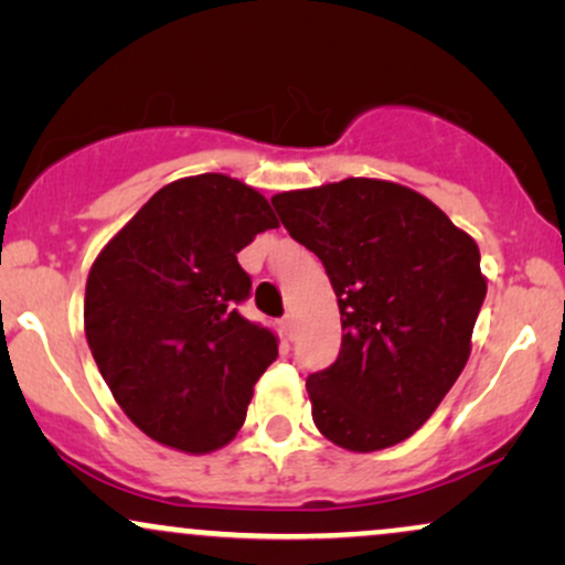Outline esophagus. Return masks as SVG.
Returning a JSON list of instances; mask_svg holds the SVG:
<instances>
[{
  "mask_svg": "<svg viewBox=\"0 0 565 565\" xmlns=\"http://www.w3.org/2000/svg\"><path fill=\"white\" fill-rule=\"evenodd\" d=\"M281 332H284V337H287V340L295 337V319H291V316H284V319H281Z\"/></svg>",
  "mask_w": 565,
  "mask_h": 565,
  "instance_id": "obj_1",
  "label": "esophagus"
}]
</instances>
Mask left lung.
I'll return each mask as SVG.
<instances>
[{
  "label": "left lung",
  "instance_id": "1",
  "mask_svg": "<svg viewBox=\"0 0 565 565\" xmlns=\"http://www.w3.org/2000/svg\"><path fill=\"white\" fill-rule=\"evenodd\" d=\"M270 204L323 263L340 305V355L305 380L316 427L350 451L408 438L468 364L486 297L476 242L385 180L348 178Z\"/></svg>",
  "mask_w": 565,
  "mask_h": 565
}]
</instances>
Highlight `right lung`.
Segmentation results:
<instances>
[{
  "instance_id": "1",
  "label": "right lung",
  "mask_w": 565,
  "mask_h": 565,
  "mask_svg": "<svg viewBox=\"0 0 565 565\" xmlns=\"http://www.w3.org/2000/svg\"><path fill=\"white\" fill-rule=\"evenodd\" d=\"M278 220L255 188L196 174L153 193L97 255L84 332L116 404L146 436L212 451L244 425L278 337L244 319L238 252Z\"/></svg>"
}]
</instances>
